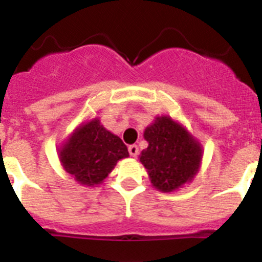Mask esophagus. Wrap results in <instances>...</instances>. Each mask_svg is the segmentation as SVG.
<instances>
[{"mask_svg":"<svg viewBox=\"0 0 262 262\" xmlns=\"http://www.w3.org/2000/svg\"><path fill=\"white\" fill-rule=\"evenodd\" d=\"M128 151H129V154H130V156H133V158H137V155H138V152H139L138 146H137V145H130L128 147Z\"/></svg>","mask_w":262,"mask_h":262,"instance_id":"esophagus-1","label":"esophagus"}]
</instances>
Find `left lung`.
Returning a JSON list of instances; mask_svg holds the SVG:
<instances>
[{"label":"left lung","mask_w":262,"mask_h":262,"mask_svg":"<svg viewBox=\"0 0 262 262\" xmlns=\"http://www.w3.org/2000/svg\"><path fill=\"white\" fill-rule=\"evenodd\" d=\"M143 137L148 146L139 161L155 189L173 192L194 180L202 165L203 147L186 126L161 115L145 129Z\"/></svg>","instance_id":"1"}]
</instances>
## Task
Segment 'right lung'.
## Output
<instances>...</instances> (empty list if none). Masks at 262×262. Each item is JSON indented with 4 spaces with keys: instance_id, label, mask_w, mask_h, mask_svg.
Here are the masks:
<instances>
[{
    "instance_id": "obj_1",
    "label": "right lung",
    "mask_w": 262,
    "mask_h": 262,
    "mask_svg": "<svg viewBox=\"0 0 262 262\" xmlns=\"http://www.w3.org/2000/svg\"><path fill=\"white\" fill-rule=\"evenodd\" d=\"M60 165L86 187L103 183L117 161L129 156L123 141L107 130L98 117L73 129L58 150Z\"/></svg>"
}]
</instances>
